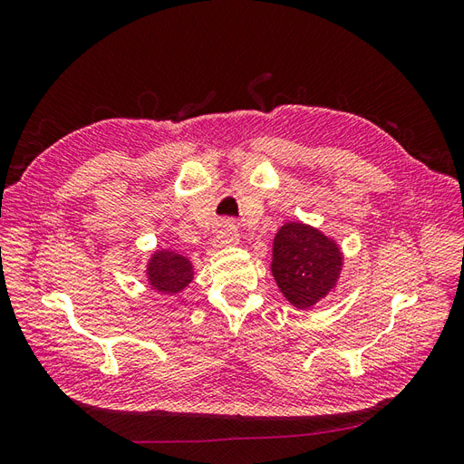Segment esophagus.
<instances>
[{"label": "esophagus", "instance_id": "1", "mask_svg": "<svg viewBox=\"0 0 464 464\" xmlns=\"http://www.w3.org/2000/svg\"><path fill=\"white\" fill-rule=\"evenodd\" d=\"M237 242H240V234H237V228L234 227L232 222H224L222 227L218 228L215 240H213V246L217 249H222V247H230V246H236Z\"/></svg>", "mask_w": 464, "mask_h": 464}]
</instances>
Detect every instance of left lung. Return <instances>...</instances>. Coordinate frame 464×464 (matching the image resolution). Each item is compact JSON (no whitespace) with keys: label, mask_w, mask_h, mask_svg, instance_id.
Returning a JSON list of instances; mask_svg holds the SVG:
<instances>
[{"label":"left lung","mask_w":464,"mask_h":464,"mask_svg":"<svg viewBox=\"0 0 464 464\" xmlns=\"http://www.w3.org/2000/svg\"><path fill=\"white\" fill-rule=\"evenodd\" d=\"M344 254L334 237L302 220H288L273 240L271 273L296 310H312L336 290Z\"/></svg>","instance_id":"left-lung-1"}]
</instances>
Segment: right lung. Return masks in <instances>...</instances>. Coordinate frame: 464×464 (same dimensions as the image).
<instances>
[{
	"label": "right lung",
	"instance_id": "add662e5",
	"mask_svg": "<svg viewBox=\"0 0 464 464\" xmlns=\"http://www.w3.org/2000/svg\"><path fill=\"white\" fill-rule=\"evenodd\" d=\"M195 276V266L186 257L170 247H157L145 265V278L150 290L176 296L184 292Z\"/></svg>",
	"mask_w": 464,
	"mask_h": 464
}]
</instances>
